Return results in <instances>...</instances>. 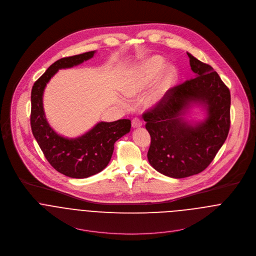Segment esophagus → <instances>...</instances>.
Listing matches in <instances>:
<instances>
[{
  "instance_id": "esophagus-1",
  "label": "esophagus",
  "mask_w": 256,
  "mask_h": 256,
  "mask_svg": "<svg viewBox=\"0 0 256 256\" xmlns=\"http://www.w3.org/2000/svg\"><path fill=\"white\" fill-rule=\"evenodd\" d=\"M142 125H143V123H142V121H141L139 118H134V119L132 120V127H133L134 129L139 128V127H141Z\"/></svg>"
}]
</instances>
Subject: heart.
Listing matches in <instances>:
<instances>
[{
    "instance_id": "1",
    "label": "heart",
    "mask_w": 256,
    "mask_h": 256,
    "mask_svg": "<svg viewBox=\"0 0 256 256\" xmlns=\"http://www.w3.org/2000/svg\"><path fill=\"white\" fill-rule=\"evenodd\" d=\"M160 56H152L141 62L127 74L120 88L124 96L137 98L153 84L143 98L146 110H154L162 102L166 94L178 80V69Z\"/></svg>"
}]
</instances>
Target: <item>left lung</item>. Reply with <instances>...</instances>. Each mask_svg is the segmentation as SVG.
Wrapping results in <instances>:
<instances>
[{
    "label": "left lung",
    "instance_id": "left-lung-1",
    "mask_svg": "<svg viewBox=\"0 0 256 256\" xmlns=\"http://www.w3.org/2000/svg\"><path fill=\"white\" fill-rule=\"evenodd\" d=\"M194 76L166 92L158 108L144 114L150 136V164L172 178L203 172L224 145L230 130V90L214 69L187 52ZM194 107L202 120L186 117Z\"/></svg>",
    "mask_w": 256,
    "mask_h": 256
}]
</instances>
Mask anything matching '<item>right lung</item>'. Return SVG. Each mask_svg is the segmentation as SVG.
I'll list each match as a JSON object with an SVG mask.
<instances>
[{
    "mask_svg": "<svg viewBox=\"0 0 256 256\" xmlns=\"http://www.w3.org/2000/svg\"><path fill=\"white\" fill-rule=\"evenodd\" d=\"M96 51L62 58L53 63L34 82L32 90L30 124L32 134L49 164L72 178H86L104 170L110 164L114 143L130 132L131 121H100L76 138L58 134L48 123L43 108L47 84L59 70L70 69L92 59Z\"/></svg>",
    "mask_w": 256,
    "mask_h": 256,
    "instance_id": "1",
    "label": "right lung"
}]
</instances>
